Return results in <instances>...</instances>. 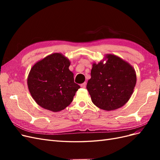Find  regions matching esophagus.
I'll list each match as a JSON object with an SVG mask.
<instances>
[{
    "mask_svg": "<svg viewBox=\"0 0 160 160\" xmlns=\"http://www.w3.org/2000/svg\"><path fill=\"white\" fill-rule=\"evenodd\" d=\"M81 88H85V86H86V83L85 82V83H82V84H81Z\"/></svg>",
    "mask_w": 160,
    "mask_h": 160,
    "instance_id": "obj_1",
    "label": "esophagus"
}]
</instances>
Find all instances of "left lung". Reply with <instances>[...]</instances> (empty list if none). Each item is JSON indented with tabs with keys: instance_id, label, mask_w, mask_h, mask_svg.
I'll return each instance as SVG.
<instances>
[{
	"instance_id": "8db88e82",
	"label": "left lung",
	"mask_w": 160,
	"mask_h": 160,
	"mask_svg": "<svg viewBox=\"0 0 160 160\" xmlns=\"http://www.w3.org/2000/svg\"><path fill=\"white\" fill-rule=\"evenodd\" d=\"M107 61L93 64L91 79L87 84L92 102L99 108L111 111L126 103L136 84V74L128 62L113 55Z\"/></svg>"
}]
</instances>
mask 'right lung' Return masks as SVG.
Returning a JSON list of instances; mask_svg holds the SVG:
<instances>
[{"instance_id":"1","label":"right lung","mask_w":160,"mask_h":160,"mask_svg":"<svg viewBox=\"0 0 160 160\" xmlns=\"http://www.w3.org/2000/svg\"><path fill=\"white\" fill-rule=\"evenodd\" d=\"M70 62L61 53H53L34 65L27 84L36 103L54 112L66 108L80 86L69 69Z\"/></svg>"}]
</instances>
